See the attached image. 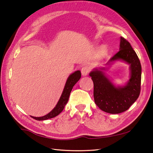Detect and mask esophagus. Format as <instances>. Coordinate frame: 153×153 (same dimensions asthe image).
Segmentation results:
<instances>
[{
    "instance_id": "esophagus-1",
    "label": "esophagus",
    "mask_w": 153,
    "mask_h": 153,
    "mask_svg": "<svg viewBox=\"0 0 153 153\" xmlns=\"http://www.w3.org/2000/svg\"><path fill=\"white\" fill-rule=\"evenodd\" d=\"M90 71V68L88 67H84L81 68V73L83 76H86Z\"/></svg>"
}]
</instances>
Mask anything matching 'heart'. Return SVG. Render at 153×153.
<instances>
[{
	"label": "heart",
	"mask_w": 153,
	"mask_h": 153,
	"mask_svg": "<svg viewBox=\"0 0 153 153\" xmlns=\"http://www.w3.org/2000/svg\"><path fill=\"white\" fill-rule=\"evenodd\" d=\"M100 52L102 53L104 55V54H105V53L107 52V48H106V47L105 46H104V45H103L102 48H101V49H100Z\"/></svg>",
	"instance_id": "heart-1"
}]
</instances>
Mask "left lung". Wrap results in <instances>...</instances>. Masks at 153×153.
<instances>
[{"mask_svg":"<svg viewBox=\"0 0 153 153\" xmlns=\"http://www.w3.org/2000/svg\"><path fill=\"white\" fill-rule=\"evenodd\" d=\"M120 51L107 65L122 60L130 65V79L126 85L114 86L102 70L94 69L89 74L94 83V98L98 107L107 113L120 114L128 110L139 98L141 92V65L137 55L128 41L121 37Z\"/></svg>","mask_w":153,"mask_h":153,"instance_id":"1","label":"left lung"}]
</instances>
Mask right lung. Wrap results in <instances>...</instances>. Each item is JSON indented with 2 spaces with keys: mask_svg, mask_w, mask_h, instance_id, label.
<instances>
[{
  "mask_svg": "<svg viewBox=\"0 0 153 153\" xmlns=\"http://www.w3.org/2000/svg\"><path fill=\"white\" fill-rule=\"evenodd\" d=\"M81 77V73L80 71H76L75 72L71 74V75L68 76L67 79V80L65 84V88L63 89V93H62L61 96L58 103L56 105V106L53 109L49 114L44 116L42 117H33L31 116L33 119L38 121H42V120H46L48 119H51V118L55 117L61 113V112L63 110V109L65 106V105L67 104V103L68 100V98H69V96L71 94V90H72L73 86L79 80Z\"/></svg>",
  "mask_w": 153,
  "mask_h": 153,
  "instance_id": "1",
  "label": "right lung"
}]
</instances>
